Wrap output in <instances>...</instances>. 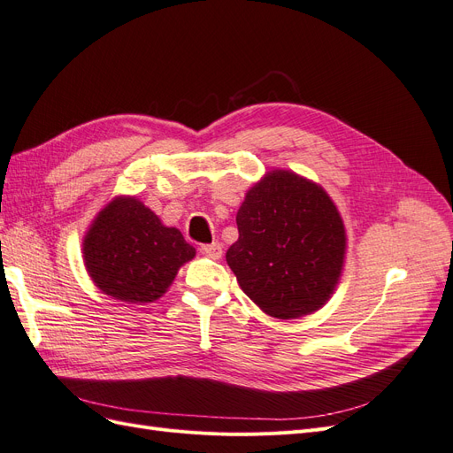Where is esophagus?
<instances>
[{
  "instance_id": "1",
  "label": "esophagus",
  "mask_w": 453,
  "mask_h": 453,
  "mask_svg": "<svg viewBox=\"0 0 453 453\" xmlns=\"http://www.w3.org/2000/svg\"><path fill=\"white\" fill-rule=\"evenodd\" d=\"M201 252H203L204 257H208V258L219 260V258L223 257V247H221V243L213 242V243H206V245H201Z\"/></svg>"
}]
</instances>
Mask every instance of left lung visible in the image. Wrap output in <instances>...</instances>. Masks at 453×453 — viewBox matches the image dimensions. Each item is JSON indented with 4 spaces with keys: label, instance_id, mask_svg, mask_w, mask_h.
Here are the masks:
<instances>
[{
    "label": "left lung",
    "instance_id": "8db88e82",
    "mask_svg": "<svg viewBox=\"0 0 453 453\" xmlns=\"http://www.w3.org/2000/svg\"><path fill=\"white\" fill-rule=\"evenodd\" d=\"M226 262L243 292L273 318L318 311L338 282L346 230L329 195L294 173L273 171L236 215Z\"/></svg>",
    "mask_w": 453,
    "mask_h": 453
}]
</instances>
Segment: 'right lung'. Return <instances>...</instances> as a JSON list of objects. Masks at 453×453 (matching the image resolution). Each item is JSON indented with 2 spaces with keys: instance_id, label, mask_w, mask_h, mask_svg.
I'll use <instances>...</instances> for the list:
<instances>
[{
  "instance_id": "add662e5",
  "label": "right lung",
  "mask_w": 453,
  "mask_h": 453,
  "mask_svg": "<svg viewBox=\"0 0 453 453\" xmlns=\"http://www.w3.org/2000/svg\"><path fill=\"white\" fill-rule=\"evenodd\" d=\"M88 275L104 294L152 303L167 292L178 267L195 257L180 230L161 225L137 198H117L90 226L83 243Z\"/></svg>"
}]
</instances>
